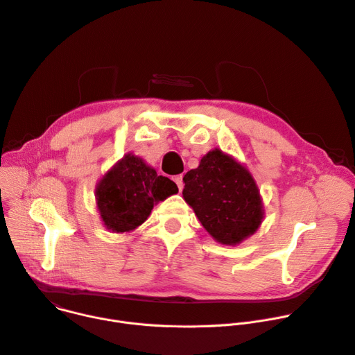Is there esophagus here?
Segmentation results:
<instances>
[{"label": "esophagus", "mask_w": 355, "mask_h": 355, "mask_svg": "<svg viewBox=\"0 0 355 355\" xmlns=\"http://www.w3.org/2000/svg\"><path fill=\"white\" fill-rule=\"evenodd\" d=\"M173 180H174V182L177 184L178 189L181 191V189H182V187H184V182H182V175H175Z\"/></svg>", "instance_id": "esophagus-1"}]
</instances>
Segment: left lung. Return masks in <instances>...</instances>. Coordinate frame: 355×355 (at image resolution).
I'll use <instances>...</instances> for the list:
<instances>
[{"label": "left lung", "instance_id": "obj_1", "mask_svg": "<svg viewBox=\"0 0 355 355\" xmlns=\"http://www.w3.org/2000/svg\"><path fill=\"white\" fill-rule=\"evenodd\" d=\"M182 196L208 234L223 245L252 235L263 219L259 191L250 173L220 150L201 158L184 175Z\"/></svg>", "mask_w": 355, "mask_h": 355}]
</instances>
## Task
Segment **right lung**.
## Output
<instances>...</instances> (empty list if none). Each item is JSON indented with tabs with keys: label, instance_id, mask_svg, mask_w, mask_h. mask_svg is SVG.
Returning <instances> with one entry per match:
<instances>
[{
	"label": "right lung",
	"instance_id": "1",
	"mask_svg": "<svg viewBox=\"0 0 355 355\" xmlns=\"http://www.w3.org/2000/svg\"><path fill=\"white\" fill-rule=\"evenodd\" d=\"M175 192L174 181L157 175L141 158L127 154L102 178L96 200L107 230L128 232L147 219L155 202Z\"/></svg>",
	"mask_w": 355,
	"mask_h": 355
}]
</instances>
